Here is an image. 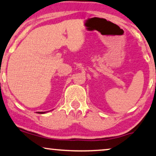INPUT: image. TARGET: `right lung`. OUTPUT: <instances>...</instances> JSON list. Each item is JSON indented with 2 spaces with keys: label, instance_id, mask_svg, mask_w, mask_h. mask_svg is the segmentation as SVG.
Masks as SVG:
<instances>
[{
  "label": "right lung",
  "instance_id": "add662e5",
  "mask_svg": "<svg viewBox=\"0 0 156 156\" xmlns=\"http://www.w3.org/2000/svg\"><path fill=\"white\" fill-rule=\"evenodd\" d=\"M46 112H38V113H41V114H43V113H45Z\"/></svg>",
  "mask_w": 156,
  "mask_h": 156
}]
</instances>
